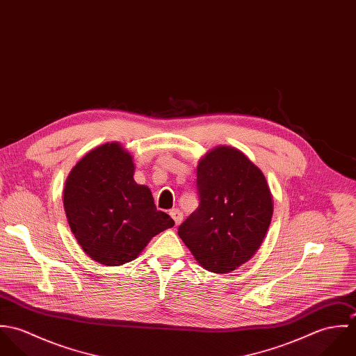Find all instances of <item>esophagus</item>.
Returning a JSON list of instances; mask_svg holds the SVG:
<instances>
[{
	"mask_svg": "<svg viewBox=\"0 0 356 356\" xmlns=\"http://www.w3.org/2000/svg\"><path fill=\"white\" fill-rule=\"evenodd\" d=\"M170 215H171V218L174 219L175 225H179V223L182 222V219H184V213H182L178 208H172V209H170Z\"/></svg>",
	"mask_w": 356,
	"mask_h": 356,
	"instance_id": "esophagus-1",
	"label": "esophagus"
}]
</instances>
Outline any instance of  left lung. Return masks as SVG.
Segmentation results:
<instances>
[{"mask_svg": "<svg viewBox=\"0 0 356 356\" xmlns=\"http://www.w3.org/2000/svg\"><path fill=\"white\" fill-rule=\"evenodd\" d=\"M199 207L178 234L205 270L230 273L259 250L273 216L263 172L238 149L218 147L197 167Z\"/></svg>", "mask_w": 356, "mask_h": 356, "instance_id": "8db88e82", "label": "left lung"}]
</instances>
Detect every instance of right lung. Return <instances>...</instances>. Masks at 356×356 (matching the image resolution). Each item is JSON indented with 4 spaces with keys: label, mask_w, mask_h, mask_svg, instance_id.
<instances>
[{
    "label": "right lung",
    "mask_w": 356,
    "mask_h": 356,
    "mask_svg": "<svg viewBox=\"0 0 356 356\" xmlns=\"http://www.w3.org/2000/svg\"><path fill=\"white\" fill-rule=\"evenodd\" d=\"M133 157L111 143L88 153L70 172L64 209L82 250L105 266L136 259L151 238L174 226L157 211L148 186L134 178Z\"/></svg>",
    "instance_id": "right-lung-1"
}]
</instances>
